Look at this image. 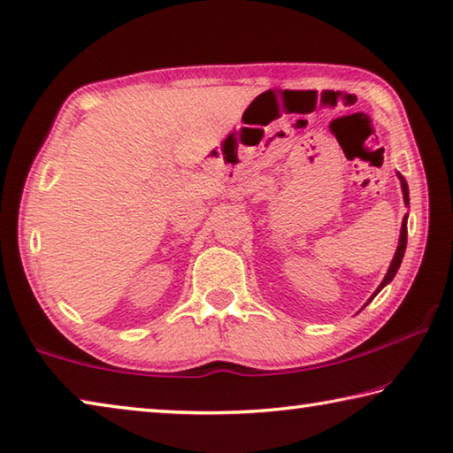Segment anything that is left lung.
<instances>
[{
  "label": "left lung",
  "instance_id": "left-lung-1",
  "mask_svg": "<svg viewBox=\"0 0 453 453\" xmlns=\"http://www.w3.org/2000/svg\"><path fill=\"white\" fill-rule=\"evenodd\" d=\"M397 180H400V186H402V194H403V203L408 205L410 208V189H408V181L403 180V175L397 172ZM405 245H408V213H405L403 216V219H402V229H400V242H397V250H395V254H394V259H392V264H389V267H388V273H386V278L381 280V283L378 286V289L373 291V296L370 297V300L365 302V305L370 303L375 296L380 294V291L388 286L389 281H392L394 278H395V273H397V270H400V265H402V259H403V254H405Z\"/></svg>",
  "mask_w": 453,
  "mask_h": 453
}]
</instances>
